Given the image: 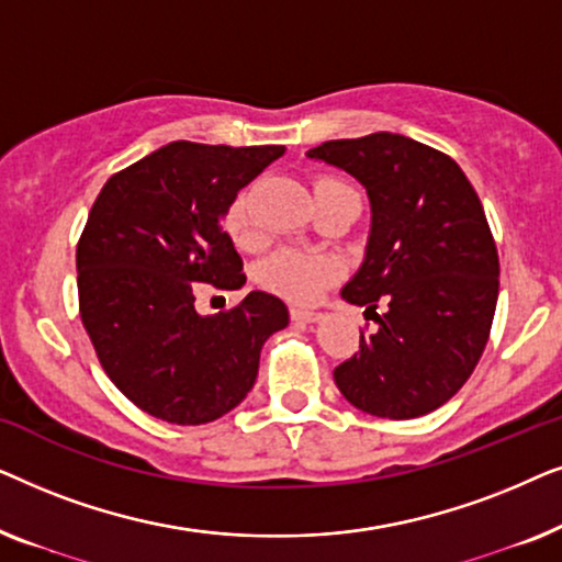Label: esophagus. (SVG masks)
<instances>
[{
	"label": "esophagus",
	"mask_w": 562,
	"mask_h": 562,
	"mask_svg": "<svg viewBox=\"0 0 562 562\" xmlns=\"http://www.w3.org/2000/svg\"><path fill=\"white\" fill-rule=\"evenodd\" d=\"M319 317L322 314L314 310H299V306L291 310V322H296V325H310V322H317Z\"/></svg>",
	"instance_id": "obj_1"
}]
</instances>
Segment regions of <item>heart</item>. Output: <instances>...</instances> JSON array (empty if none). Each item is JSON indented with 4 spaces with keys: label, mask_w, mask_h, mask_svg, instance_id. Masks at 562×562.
<instances>
[{
    "label": "heart",
    "mask_w": 562,
    "mask_h": 562,
    "mask_svg": "<svg viewBox=\"0 0 562 562\" xmlns=\"http://www.w3.org/2000/svg\"><path fill=\"white\" fill-rule=\"evenodd\" d=\"M337 187H348V183L337 181L333 176H319V179L314 181V191ZM222 227H225L229 240L240 245V248H250V245L256 243V227H252L250 217V196L245 194V191L225 206ZM337 276H340V266H337L335 258L306 250H281L268 258L263 268H260V281H263V286L296 304H310L314 299H319L322 291H325Z\"/></svg>",
    "instance_id": "heart-1"
}]
</instances>
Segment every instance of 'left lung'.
I'll return each mask as SVG.
<instances>
[{"label": "left lung", "mask_w": 562, "mask_h": 562, "mask_svg": "<svg viewBox=\"0 0 562 562\" xmlns=\"http://www.w3.org/2000/svg\"><path fill=\"white\" fill-rule=\"evenodd\" d=\"M306 156L356 176L373 214L342 296L379 329H360V350L335 368L337 389L381 419L435 412L471 379L496 312L498 252L479 194L450 156L404 135L327 140Z\"/></svg>", "instance_id": "obj_1"}]
</instances>
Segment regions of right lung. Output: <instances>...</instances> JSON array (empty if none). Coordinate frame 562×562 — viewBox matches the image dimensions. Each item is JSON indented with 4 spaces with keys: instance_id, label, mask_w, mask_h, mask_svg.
<instances>
[{
    "instance_id": "obj_1",
    "label": "right lung",
    "mask_w": 562,
    "mask_h": 562,
    "mask_svg": "<svg viewBox=\"0 0 562 562\" xmlns=\"http://www.w3.org/2000/svg\"><path fill=\"white\" fill-rule=\"evenodd\" d=\"M283 150L168 143L110 176L91 206L76 245L79 314L104 373L150 417L206 425L235 409L263 342L289 325L266 291L214 317L194 310L196 283H245L222 214Z\"/></svg>"
}]
</instances>
